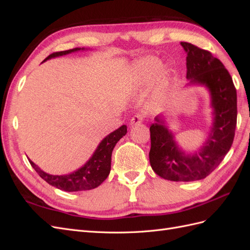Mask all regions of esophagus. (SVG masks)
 Listing matches in <instances>:
<instances>
[{
  "label": "esophagus",
  "instance_id": "34e87169",
  "mask_svg": "<svg viewBox=\"0 0 250 250\" xmlns=\"http://www.w3.org/2000/svg\"><path fill=\"white\" fill-rule=\"evenodd\" d=\"M143 120H144V117H143V115H135L131 120H130V125L131 126H135V125H139V124H141L142 122H143Z\"/></svg>",
  "mask_w": 250,
  "mask_h": 250
}]
</instances>
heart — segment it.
<instances>
[{"label": "heart", "instance_id": "heart-1", "mask_svg": "<svg viewBox=\"0 0 250 250\" xmlns=\"http://www.w3.org/2000/svg\"><path fill=\"white\" fill-rule=\"evenodd\" d=\"M161 64L162 63L160 62V59L150 56L140 60L137 64V70H138V73L141 75V77L145 81H147L152 78L155 75V73L160 70ZM163 77L166 78L165 73L163 74Z\"/></svg>", "mask_w": 250, "mask_h": 250}]
</instances>
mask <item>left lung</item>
Listing matches in <instances>:
<instances>
[{
	"mask_svg": "<svg viewBox=\"0 0 250 250\" xmlns=\"http://www.w3.org/2000/svg\"><path fill=\"white\" fill-rule=\"evenodd\" d=\"M187 53L188 86L208 90L213 122L207 140L192 152L179 146L175 134L161 116L150 126L149 160L158 176L171 181H195L213 172L229 151L237 126V90L223 63L210 52L180 42Z\"/></svg>",
	"mask_w": 250,
	"mask_h": 250,
	"instance_id": "8db88e82",
	"label": "left lung"
}]
</instances>
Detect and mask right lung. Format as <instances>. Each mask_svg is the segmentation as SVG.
<instances>
[{
  "label": "right lung",
  "mask_w": 250,
  "mask_h": 250,
  "mask_svg": "<svg viewBox=\"0 0 250 250\" xmlns=\"http://www.w3.org/2000/svg\"><path fill=\"white\" fill-rule=\"evenodd\" d=\"M84 50V48H75L67 51L53 53V54L49 55L43 60V62L51 58L63 56L66 54H71V53L74 52ZM126 133V125H122L115 131L110 132L100 142L93 155L89 157V160L83 165L81 168L70 174H65V175H53V174L46 173L32 161L29 160V162L31 164L32 168L43 180H46L49 185L59 188V190L65 192H79L92 190V188L99 187L109 175L112 150L115 148L116 144L122 139Z\"/></svg>",
  "instance_id": "1"
}]
</instances>
